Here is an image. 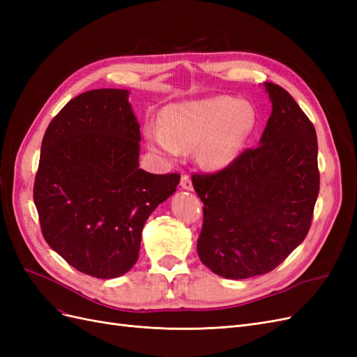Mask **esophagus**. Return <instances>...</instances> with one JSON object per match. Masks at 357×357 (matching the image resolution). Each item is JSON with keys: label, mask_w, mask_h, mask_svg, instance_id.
I'll list each match as a JSON object with an SVG mask.
<instances>
[{"label": "esophagus", "mask_w": 357, "mask_h": 357, "mask_svg": "<svg viewBox=\"0 0 357 357\" xmlns=\"http://www.w3.org/2000/svg\"><path fill=\"white\" fill-rule=\"evenodd\" d=\"M180 186L185 189V190H192L193 186H192V180L188 174H183L181 176V180H180Z\"/></svg>", "instance_id": "34e87169"}]
</instances>
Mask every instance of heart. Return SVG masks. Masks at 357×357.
<instances>
[{
  "label": "heart",
  "instance_id": "b5f03b06",
  "mask_svg": "<svg viewBox=\"0 0 357 357\" xmlns=\"http://www.w3.org/2000/svg\"><path fill=\"white\" fill-rule=\"evenodd\" d=\"M255 123L252 104L220 95L168 105L162 112V126L150 125L146 139L150 150L168 159L198 147L202 167L223 169L238 158Z\"/></svg>",
  "mask_w": 357,
  "mask_h": 357
}]
</instances>
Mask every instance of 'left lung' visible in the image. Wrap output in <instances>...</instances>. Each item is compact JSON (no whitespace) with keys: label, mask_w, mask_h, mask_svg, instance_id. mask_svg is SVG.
I'll return each mask as SVG.
<instances>
[{"label":"left lung","mask_w":357,"mask_h":357,"mask_svg":"<svg viewBox=\"0 0 357 357\" xmlns=\"http://www.w3.org/2000/svg\"><path fill=\"white\" fill-rule=\"evenodd\" d=\"M273 102L259 146L214 174H193L204 202L201 262L231 280L273 271L304 241L320 188L317 135L290 93L264 83Z\"/></svg>","instance_id":"obj_1"}]
</instances>
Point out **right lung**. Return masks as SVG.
Listing matches in <instances>:
<instances>
[{"mask_svg": "<svg viewBox=\"0 0 357 357\" xmlns=\"http://www.w3.org/2000/svg\"><path fill=\"white\" fill-rule=\"evenodd\" d=\"M126 89L75 96L43 137L34 204L47 244L80 273L116 278L138 261L149 215L178 174L139 168V125Z\"/></svg>", "mask_w": 357, "mask_h": 357, "instance_id": "obj_1", "label": "right lung"}]
</instances>
